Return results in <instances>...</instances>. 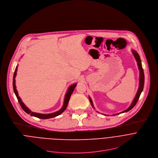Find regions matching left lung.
<instances>
[{
	"label": "left lung",
	"instance_id": "left-lung-1",
	"mask_svg": "<svg viewBox=\"0 0 158 158\" xmlns=\"http://www.w3.org/2000/svg\"><path fill=\"white\" fill-rule=\"evenodd\" d=\"M131 52L137 62V65H138V69L139 70V87H138V91H137V93L135 95V98L133 99L131 104L130 105V106L127 109L125 110L120 113H116V114H113V115L114 116V115H117V114H119L121 113H126V112H128L130 110H131L136 104L137 102L139 100V98L141 95V92L143 91V87H144V72H143V67H142V64H141V58H140V56L139 55V54L138 53V52L133 50V49H131ZM88 98H89V100L90 102V103L91 105V106L93 107V108H94V110H95V108L94 107V105H93V101L91 98V97L89 96H88ZM98 113H99L98 111H97ZM103 114L104 115H106V116H108V114Z\"/></svg>",
	"mask_w": 158,
	"mask_h": 158
}]
</instances>
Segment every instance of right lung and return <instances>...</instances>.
I'll use <instances>...</instances> for the list:
<instances>
[{
    "label": "right lung",
    "mask_w": 158,
    "mask_h": 158,
    "mask_svg": "<svg viewBox=\"0 0 158 158\" xmlns=\"http://www.w3.org/2000/svg\"><path fill=\"white\" fill-rule=\"evenodd\" d=\"M17 67H18V65H17L16 68H15V70L14 74V77H13V88H14V91L15 94V95L17 97V98L22 107V108L24 110V111H25L27 114H30L31 116H35L37 118H39L40 119H49V118H52L53 117H56L58 115H60V114H61L63 112H64L65 109L67 107L70 98L71 97V94H72L73 91H74V89L75 88L77 83H75L72 85H71L69 88L68 89L67 91V93H65V95L64 97V104H63L62 107L58 110L57 111H55L54 113H48V114H42V113H35V112H33L31 111L22 101L20 97L19 96L18 94V91L16 89V85H15V77L17 75Z\"/></svg>",
    "instance_id": "1"
}]
</instances>
